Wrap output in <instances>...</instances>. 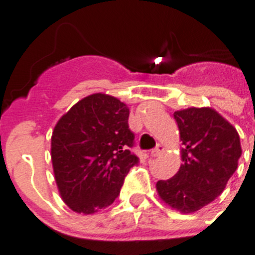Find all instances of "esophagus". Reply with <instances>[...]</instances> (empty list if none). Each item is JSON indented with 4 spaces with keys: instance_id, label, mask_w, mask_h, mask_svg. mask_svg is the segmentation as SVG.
I'll return each mask as SVG.
<instances>
[{
    "instance_id": "34e87169",
    "label": "esophagus",
    "mask_w": 255,
    "mask_h": 255,
    "mask_svg": "<svg viewBox=\"0 0 255 255\" xmlns=\"http://www.w3.org/2000/svg\"><path fill=\"white\" fill-rule=\"evenodd\" d=\"M163 145H162V144H157V147L150 152V155H152V157H158V155H161L162 153H163Z\"/></svg>"
}]
</instances>
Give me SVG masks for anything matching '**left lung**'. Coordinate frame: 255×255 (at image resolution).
Wrapping results in <instances>:
<instances>
[{
    "mask_svg": "<svg viewBox=\"0 0 255 255\" xmlns=\"http://www.w3.org/2000/svg\"><path fill=\"white\" fill-rule=\"evenodd\" d=\"M179 126L182 163L168 180L157 182L164 203L193 213L216 199L226 188L242 155L240 138L231 124L209 107H190L173 114Z\"/></svg>",
    "mask_w": 255,
    "mask_h": 255,
    "instance_id": "1",
    "label": "left lung"
}]
</instances>
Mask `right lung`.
<instances>
[{"label":"right lung","instance_id":"obj_1","mask_svg":"<svg viewBox=\"0 0 255 255\" xmlns=\"http://www.w3.org/2000/svg\"><path fill=\"white\" fill-rule=\"evenodd\" d=\"M129 108L108 94L79 101L61 117L52 132L51 155L56 184L65 203L92 215L111 206L130 168L139 158L130 148Z\"/></svg>","mask_w":255,"mask_h":255}]
</instances>
